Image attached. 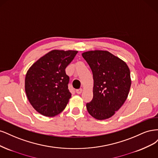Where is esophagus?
Listing matches in <instances>:
<instances>
[{"label":"esophagus","mask_w":158,"mask_h":158,"mask_svg":"<svg viewBox=\"0 0 158 158\" xmlns=\"http://www.w3.org/2000/svg\"><path fill=\"white\" fill-rule=\"evenodd\" d=\"M82 91H83L82 89H77V90H76V93L78 94H81V93H82Z\"/></svg>","instance_id":"1"}]
</instances>
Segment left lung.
<instances>
[{
  "instance_id": "8db88e82",
  "label": "left lung",
  "mask_w": 158,
  "mask_h": 158,
  "mask_svg": "<svg viewBox=\"0 0 158 158\" xmlns=\"http://www.w3.org/2000/svg\"><path fill=\"white\" fill-rule=\"evenodd\" d=\"M92 70L93 98L86 105L89 114L98 120L113 116L124 104L131 85L127 64L106 50H90L82 54Z\"/></svg>"
}]
</instances>
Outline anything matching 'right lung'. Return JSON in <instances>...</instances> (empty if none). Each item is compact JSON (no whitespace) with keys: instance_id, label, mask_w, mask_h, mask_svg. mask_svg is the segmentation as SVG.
<instances>
[{"instance_id":"add662e5","label":"right lung","mask_w":158,"mask_h":158,"mask_svg":"<svg viewBox=\"0 0 158 158\" xmlns=\"http://www.w3.org/2000/svg\"><path fill=\"white\" fill-rule=\"evenodd\" d=\"M78 51L53 50L28 69L25 79L27 99L37 112L54 117L65 109L72 94L65 69Z\"/></svg>"}]
</instances>
